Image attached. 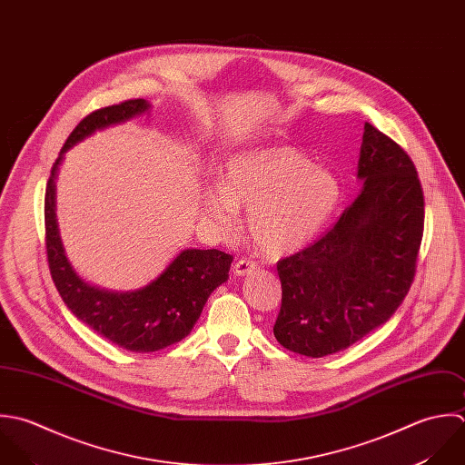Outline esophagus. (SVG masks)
Instances as JSON below:
<instances>
[{
	"instance_id": "obj_1",
	"label": "esophagus",
	"mask_w": 465,
	"mask_h": 465,
	"mask_svg": "<svg viewBox=\"0 0 465 465\" xmlns=\"http://www.w3.org/2000/svg\"><path fill=\"white\" fill-rule=\"evenodd\" d=\"M234 274L236 276H249V274H252V272H256L258 271V265L254 263V262H251V260H240V262H236L234 263Z\"/></svg>"
}]
</instances>
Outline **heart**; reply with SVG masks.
Instances as JSON below:
<instances>
[{"instance_id":"1","label":"heart","mask_w":465,"mask_h":465,"mask_svg":"<svg viewBox=\"0 0 465 465\" xmlns=\"http://www.w3.org/2000/svg\"><path fill=\"white\" fill-rule=\"evenodd\" d=\"M341 198L339 180L291 146H267L227 158L220 185H211L202 213L214 231L231 234L238 211L256 249L272 260L305 249Z\"/></svg>"}]
</instances>
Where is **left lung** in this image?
I'll return each instance as SVG.
<instances>
[{
  "instance_id": "left-lung-1",
  "label": "left lung",
  "mask_w": 465,
  "mask_h": 465,
  "mask_svg": "<svg viewBox=\"0 0 465 465\" xmlns=\"http://www.w3.org/2000/svg\"><path fill=\"white\" fill-rule=\"evenodd\" d=\"M362 187L335 225L278 263V342L307 357L341 351L384 324L406 298L424 231V194L408 153L364 124Z\"/></svg>"
}]
</instances>
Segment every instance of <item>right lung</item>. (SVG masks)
<instances>
[{"mask_svg":"<svg viewBox=\"0 0 465 465\" xmlns=\"http://www.w3.org/2000/svg\"><path fill=\"white\" fill-rule=\"evenodd\" d=\"M152 110L144 99H132L84 117L66 139L52 167L45 194L46 256L52 280L70 312L117 346L148 353L187 337L207 298L229 278L232 256L218 249H183L148 285L106 291L83 280L72 267L57 225L55 178L64 153L95 132L124 124Z\"/></svg>","mask_w":465,"mask_h":465,"instance_id":"add662e5","label":"right lung"}]
</instances>
